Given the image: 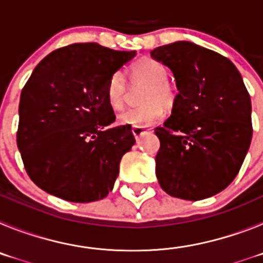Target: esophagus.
Wrapping results in <instances>:
<instances>
[{
	"label": "esophagus",
	"mask_w": 263,
	"mask_h": 263,
	"mask_svg": "<svg viewBox=\"0 0 263 263\" xmlns=\"http://www.w3.org/2000/svg\"><path fill=\"white\" fill-rule=\"evenodd\" d=\"M147 132L148 129H145V127H133V129H132V133H133L134 138L136 139H139V137L142 136V134L147 133Z\"/></svg>",
	"instance_id": "34e87169"
}]
</instances>
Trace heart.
Returning <instances> with one entry per match:
<instances>
[{
    "mask_svg": "<svg viewBox=\"0 0 263 263\" xmlns=\"http://www.w3.org/2000/svg\"><path fill=\"white\" fill-rule=\"evenodd\" d=\"M133 84H147L143 90L141 106L130 108L120 116V122L133 127H147L157 124L166 115V109H173L178 100V90L168 80V71L158 60L145 58L137 60L130 67ZM129 83L122 72H115L106 83V99L115 110H121L129 99Z\"/></svg>",
    "mask_w": 263,
    "mask_h": 263,
    "instance_id": "1",
    "label": "heart"
}]
</instances>
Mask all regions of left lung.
<instances>
[{
	"label": "left lung",
	"mask_w": 263,
	"mask_h": 263,
	"mask_svg": "<svg viewBox=\"0 0 263 263\" xmlns=\"http://www.w3.org/2000/svg\"><path fill=\"white\" fill-rule=\"evenodd\" d=\"M174 72L178 100L158 126V182L170 196L201 200L222 191L240 171L252 142V103L228 58L191 42L152 51Z\"/></svg>",
	"instance_id": "left-lung-1"
}]
</instances>
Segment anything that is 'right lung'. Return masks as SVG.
<instances>
[{"label": "right lung", "mask_w": 263, "mask_h": 263, "mask_svg": "<svg viewBox=\"0 0 263 263\" xmlns=\"http://www.w3.org/2000/svg\"><path fill=\"white\" fill-rule=\"evenodd\" d=\"M136 52L73 43L48 53L25 84L17 146L27 175L48 194L73 203L104 199L122 155L136 143L132 126L115 122L106 83Z\"/></svg>", "instance_id": "right-lung-1"}]
</instances>
